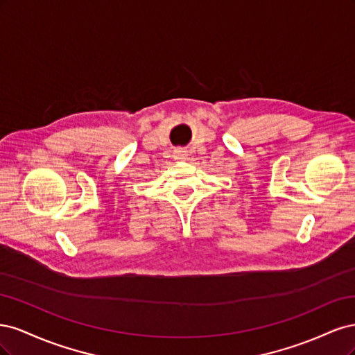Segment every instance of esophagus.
<instances>
[{
	"mask_svg": "<svg viewBox=\"0 0 355 355\" xmlns=\"http://www.w3.org/2000/svg\"><path fill=\"white\" fill-rule=\"evenodd\" d=\"M175 155V159H179V161H182V159H187L188 158V154H187V151L185 149H182V148H179V149H175V153H173Z\"/></svg>",
	"mask_w": 355,
	"mask_h": 355,
	"instance_id": "34e87169",
	"label": "esophagus"
}]
</instances>
